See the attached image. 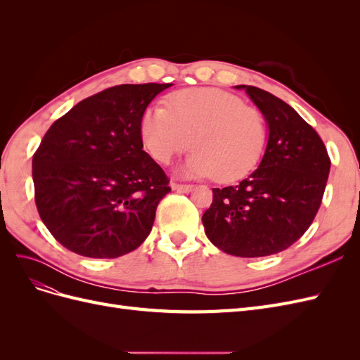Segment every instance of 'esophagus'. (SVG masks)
I'll return each instance as SVG.
<instances>
[{"mask_svg": "<svg viewBox=\"0 0 360 360\" xmlns=\"http://www.w3.org/2000/svg\"><path fill=\"white\" fill-rule=\"evenodd\" d=\"M171 188L172 191H177V192H191L193 189L192 184H180V183H172Z\"/></svg>", "mask_w": 360, "mask_h": 360, "instance_id": "1", "label": "esophagus"}]
</instances>
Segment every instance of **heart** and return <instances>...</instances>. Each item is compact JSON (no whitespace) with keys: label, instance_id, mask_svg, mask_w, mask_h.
Returning a JSON list of instances; mask_svg holds the SVG:
<instances>
[{"label":"heart","instance_id":"obj_1","mask_svg":"<svg viewBox=\"0 0 360 360\" xmlns=\"http://www.w3.org/2000/svg\"><path fill=\"white\" fill-rule=\"evenodd\" d=\"M167 105L148 108L141 118L139 135L151 158L168 163L191 143L184 176L233 181L254 169L266 143L264 118L255 108L214 89L176 93Z\"/></svg>","mask_w":360,"mask_h":360}]
</instances>
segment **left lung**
Instances as JSON below:
<instances>
[{
    "label": "left lung",
    "mask_w": 360,
    "mask_h": 360,
    "mask_svg": "<svg viewBox=\"0 0 360 360\" xmlns=\"http://www.w3.org/2000/svg\"><path fill=\"white\" fill-rule=\"evenodd\" d=\"M245 90L269 129L258 168L236 186L213 189L202 214L209 240L224 252L267 257L290 248L317 214L330 171V159L319 134L281 101L252 85Z\"/></svg>",
    "instance_id": "left-lung-1"
}]
</instances>
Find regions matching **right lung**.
<instances>
[{
    "instance_id": "add662e5",
    "label": "right lung",
    "mask_w": 360,
    "mask_h": 360,
    "mask_svg": "<svg viewBox=\"0 0 360 360\" xmlns=\"http://www.w3.org/2000/svg\"><path fill=\"white\" fill-rule=\"evenodd\" d=\"M172 84H123L81 101L53 123L32 156L36 205L56 240L90 258H117L143 243L165 172L143 150L139 123Z\"/></svg>"
}]
</instances>
